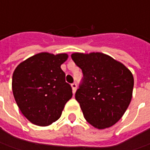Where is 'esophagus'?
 <instances>
[{
    "label": "esophagus",
    "instance_id": "esophagus-1",
    "mask_svg": "<svg viewBox=\"0 0 150 150\" xmlns=\"http://www.w3.org/2000/svg\"><path fill=\"white\" fill-rule=\"evenodd\" d=\"M71 86H72V93H74L75 92H76V90H77V83H72L71 84Z\"/></svg>",
    "mask_w": 150,
    "mask_h": 150
}]
</instances>
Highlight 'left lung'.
Instances as JSON below:
<instances>
[{"label":"left lung","instance_id":"obj_1","mask_svg":"<svg viewBox=\"0 0 150 150\" xmlns=\"http://www.w3.org/2000/svg\"><path fill=\"white\" fill-rule=\"evenodd\" d=\"M83 78L75 93L85 119L97 129L115 124L129 105L134 77L118 61L101 52L72 54Z\"/></svg>","mask_w":150,"mask_h":150}]
</instances>
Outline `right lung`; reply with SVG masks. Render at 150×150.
<instances>
[{
    "instance_id": "add662e5",
    "label": "right lung",
    "mask_w": 150,
    "mask_h": 150,
    "mask_svg": "<svg viewBox=\"0 0 150 150\" xmlns=\"http://www.w3.org/2000/svg\"><path fill=\"white\" fill-rule=\"evenodd\" d=\"M66 53L41 52L21 62L12 76V92L16 104L31 123L48 126L62 115L72 97V87L65 81L61 65Z\"/></svg>"
}]
</instances>
